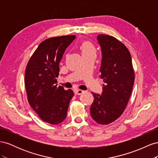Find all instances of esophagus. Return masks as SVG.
<instances>
[{"instance_id": "34e87169", "label": "esophagus", "mask_w": 158, "mask_h": 158, "mask_svg": "<svg viewBox=\"0 0 158 158\" xmlns=\"http://www.w3.org/2000/svg\"><path fill=\"white\" fill-rule=\"evenodd\" d=\"M74 93L76 95H81V94H82L83 93H84V91L82 90V89H76L74 91Z\"/></svg>"}]
</instances>
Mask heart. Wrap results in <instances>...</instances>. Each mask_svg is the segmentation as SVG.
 <instances>
[{
  "label": "heart",
  "mask_w": 158,
  "mask_h": 158,
  "mask_svg": "<svg viewBox=\"0 0 158 158\" xmlns=\"http://www.w3.org/2000/svg\"><path fill=\"white\" fill-rule=\"evenodd\" d=\"M81 49H82V55L92 53V52L95 53L94 47L89 42H84L82 46H81Z\"/></svg>",
  "instance_id": "1"
}]
</instances>
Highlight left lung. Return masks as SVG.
<instances>
[{
    "mask_svg": "<svg viewBox=\"0 0 158 158\" xmlns=\"http://www.w3.org/2000/svg\"><path fill=\"white\" fill-rule=\"evenodd\" d=\"M102 59L99 72L103 79L101 95L92 93L90 107L94 120L107 125L120 117L130 98L135 82L132 59L128 49L116 38L100 34L97 37Z\"/></svg>",
    "mask_w": 158,
    "mask_h": 158,
    "instance_id": "8db88e82",
    "label": "left lung"
}]
</instances>
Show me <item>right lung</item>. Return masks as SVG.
I'll use <instances>...</instances> for the list:
<instances>
[{
  "instance_id": "add662e5",
  "label": "right lung",
  "mask_w": 158,
  "mask_h": 158,
  "mask_svg": "<svg viewBox=\"0 0 158 158\" xmlns=\"http://www.w3.org/2000/svg\"><path fill=\"white\" fill-rule=\"evenodd\" d=\"M75 35L51 37L41 42L30 58L25 85L30 106L43 121L57 125L66 117L73 91L57 86L59 63Z\"/></svg>"
}]
</instances>
